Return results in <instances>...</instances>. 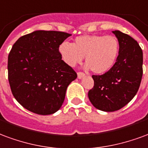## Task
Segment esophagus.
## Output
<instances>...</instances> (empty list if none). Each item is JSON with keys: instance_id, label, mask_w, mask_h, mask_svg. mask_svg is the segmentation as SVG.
<instances>
[{"instance_id": "esophagus-1", "label": "esophagus", "mask_w": 148, "mask_h": 148, "mask_svg": "<svg viewBox=\"0 0 148 148\" xmlns=\"http://www.w3.org/2000/svg\"><path fill=\"white\" fill-rule=\"evenodd\" d=\"M77 77H78V79H80L84 78L85 74L83 73H77Z\"/></svg>"}]
</instances>
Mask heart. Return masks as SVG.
<instances>
[{
    "instance_id": "heart-1",
    "label": "heart",
    "mask_w": 148,
    "mask_h": 148,
    "mask_svg": "<svg viewBox=\"0 0 148 148\" xmlns=\"http://www.w3.org/2000/svg\"><path fill=\"white\" fill-rule=\"evenodd\" d=\"M58 52L64 62L74 67L81 63L84 57L86 69L95 74H103L112 69L119 53V42L113 35H81L74 43L63 42Z\"/></svg>"
}]
</instances>
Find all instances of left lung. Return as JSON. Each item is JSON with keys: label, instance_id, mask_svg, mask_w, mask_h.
Segmentation results:
<instances>
[{"label": "left lung", "instance_id": "8db88e82", "mask_svg": "<svg viewBox=\"0 0 148 148\" xmlns=\"http://www.w3.org/2000/svg\"><path fill=\"white\" fill-rule=\"evenodd\" d=\"M119 42V53L110 70L92 75L94 87L88 92L91 104L98 110L114 112L127 105L136 95L143 75V51L131 36L112 31Z\"/></svg>", "mask_w": 148, "mask_h": 148}]
</instances>
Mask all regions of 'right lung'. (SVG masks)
I'll list each match as a JSON object with an SVG mask.
<instances>
[{"mask_svg":"<svg viewBox=\"0 0 148 148\" xmlns=\"http://www.w3.org/2000/svg\"><path fill=\"white\" fill-rule=\"evenodd\" d=\"M72 34L38 30L17 40L8 58V81L17 102L34 114L49 115L61 108L77 75L62 61L58 47Z\"/></svg>","mask_w":148,"mask_h":148,"instance_id":"1","label":"right lung"}]
</instances>
